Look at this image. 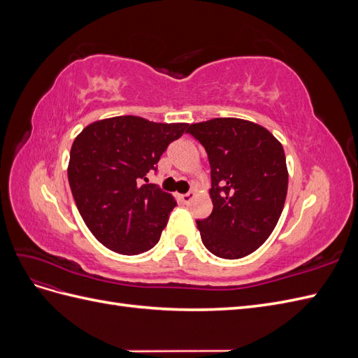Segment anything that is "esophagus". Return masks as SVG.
I'll use <instances>...</instances> for the list:
<instances>
[{"mask_svg": "<svg viewBox=\"0 0 358 358\" xmlns=\"http://www.w3.org/2000/svg\"><path fill=\"white\" fill-rule=\"evenodd\" d=\"M194 196H196V194H194L192 191H189V192H187V194H182V196H179V200H180L183 204H188V203L194 199Z\"/></svg>", "mask_w": 358, "mask_h": 358, "instance_id": "34e87169", "label": "esophagus"}]
</instances>
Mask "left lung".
Wrapping results in <instances>:
<instances>
[{"mask_svg": "<svg viewBox=\"0 0 358 358\" xmlns=\"http://www.w3.org/2000/svg\"><path fill=\"white\" fill-rule=\"evenodd\" d=\"M187 133L206 149L210 166L213 210L197 220L201 242L220 258L246 257L267 241L282 213L284 148L262 125L237 117L192 124Z\"/></svg>", "mask_w": 358, "mask_h": 358, "instance_id": "1", "label": "left lung"}]
</instances>
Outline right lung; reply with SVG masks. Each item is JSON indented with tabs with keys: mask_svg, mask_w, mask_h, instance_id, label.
Returning <instances> with one entry per match:
<instances>
[{
	"mask_svg": "<svg viewBox=\"0 0 358 358\" xmlns=\"http://www.w3.org/2000/svg\"><path fill=\"white\" fill-rule=\"evenodd\" d=\"M187 128L129 115L96 121L74 138L70 188L86 227L106 248L137 255L158 243L178 203L143 180Z\"/></svg>",
	"mask_w": 358,
	"mask_h": 358,
	"instance_id": "right-lung-1",
	"label": "right lung"
}]
</instances>
